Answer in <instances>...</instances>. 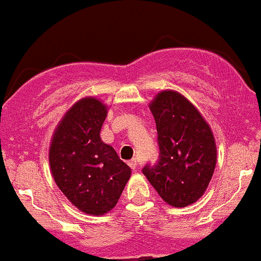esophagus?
I'll return each instance as SVG.
<instances>
[{"label": "esophagus", "instance_id": "obj_1", "mask_svg": "<svg viewBox=\"0 0 261 261\" xmlns=\"http://www.w3.org/2000/svg\"><path fill=\"white\" fill-rule=\"evenodd\" d=\"M128 165H129V167L132 168L133 171H136V170H137V167H138V161L136 158H133V159H130V161H129Z\"/></svg>", "mask_w": 261, "mask_h": 261}]
</instances>
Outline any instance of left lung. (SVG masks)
<instances>
[{"instance_id": "1", "label": "left lung", "mask_w": 261, "mask_h": 261, "mask_svg": "<svg viewBox=\"0 0 261 261\" xmlns=\"http://www.w3.org/2000/svg\"><path fill=\"white\" fill-rule=\"evenodd\" d=\"M158 133L159 155L145 176L167 204L183 208L200 199L216 167L213 133L195 106L166 90L150 105Z\"/></svg>"}]
</instances>
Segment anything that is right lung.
Returning <instances> with one entry per match:
<instances>
[{
	"mask_svg": "<svg viewBox=\"0 0 261 261\" xmlns=\"http://www.w3.org/2000/svg\"><path fill=\"white\" fill-rule=\"evenodd\" d=\"M107 108L95 98L81 99L53 135L49 165L61 192L87 214L114 208L130 177V168L100 140Z\"/></svg>",
	"mask_w": 261,
	"mask_h": 261,
	"instance_id": "right-lung-1",
	"label": "right lung"
}]
</instances>
